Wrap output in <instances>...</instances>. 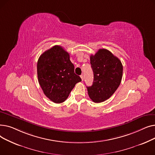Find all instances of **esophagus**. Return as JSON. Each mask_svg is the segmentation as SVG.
I'll list each match as a JSON object with an SVG mask.
<instances>
[{"label":"esophagus","mask_w":155,"mask_h":155,"mask_svg":"<svg viewBox=\"0 0 155 155\" xmlns=\"http://www.w3.org/2000/svg\"><path fill=\"white\" fill-rule=\"evenodd\" d=\"M80 77H81V79H82V80L83 81L84 80V75H81Z\"/></svg>","instance_id":"obj_1"}]
</instances>
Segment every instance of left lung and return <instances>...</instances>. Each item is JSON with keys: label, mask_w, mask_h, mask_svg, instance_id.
Wrapping results in <instances>:
<instances>
[{"label": "left lung", "mask_w": 155, "mask_h": 155, "mask_svg": "<svg viewBox=\"0 0 155 155\" xmlns=\"http://www.w3.org/2000/svg\"><path fill=\"white\" fill-rule=\"evenodd\" d=\"M90 59L94 82L92 86L87 87L88 94L94 102H102L109 99L119 87L123 77V64L106 49H100Z\"/></svg>", "instance_id": "obj_1"}]
</instances>
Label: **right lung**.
Masks as SVG:
<instances>
[{"label": "right lung", "mask_w": 155, "mask_h": 155, "mask_svg": "<svg viewBox=\"0 0 155 155\" xmlns=\"http://www.w3.org/2000/svg\"><path fill=\"white\" fill-rule=\"evenodd\" d=\"M74 68L69 53L60 46H54L39 56L37 63L38 81L49 99L60 104L68 98L75 84L82 81Z\"/></svg>", "instance_id": "1"}]
</instances>
